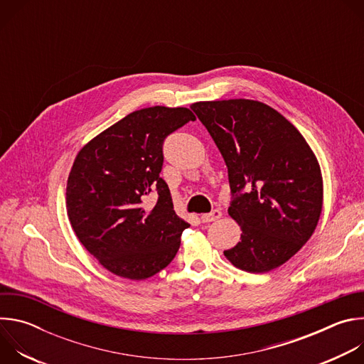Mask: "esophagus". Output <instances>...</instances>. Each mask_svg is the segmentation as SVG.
Here are the masks:
<instances>
[{
    "label": "esophagus",
    "instance_id": "34e87169",
    "mask_svg": "<svg viewBox=\"0 0 364 364\" xmlns=\"http://www.w3.org/2000/svg\"><path fill=\"white\" fill-rule=\"evenodd\" d=\"M222 218V212L220 210H212L210 213H204V215H201V222L203 223H210V222H215V220H218V219H220Z\"/></svg>",
    "mask_w": 364,
    "mask_h": 364
}]
</instances>
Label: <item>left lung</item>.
<instances>
[{"mask_svg":"<svg viewBox=\"0 0 364 364\" xmlns=\"http://www.w3.org/2000/svg\"><path fill=\"white\" fill-rule=\"evenodd\" d=\"M191 109L228 166L229 215L242 235L225 256L250 274L281 267L320 220L323 177L313 149L288 119L262 102H196Z\"/></svg>","mask_w":364,"mask_h":364,"instance_id":"1","label":"left lung"}]
</instances>
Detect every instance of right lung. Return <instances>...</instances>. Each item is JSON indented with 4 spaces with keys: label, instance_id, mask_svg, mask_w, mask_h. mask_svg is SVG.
<instances>
[{
    "label": "right lung",
    "instance_id": "add662e5",
    "mask_svg": "<svg viewBox=\"0 0 364 364\" xmlns=\"http://www.w3.org/2000/svg\"><path fill=\"white\" fill-rule=\"evenodd\" d=\"M194 114L187 108L135 111L89 141L76 155L66 187L70 225L109 272L146 279L164 269L190 225L174 212L163 170L164 139ZM149 193L156 204L141 203Z\"/></svg>",
    "mask_w": 364,
    "mask_h": 364
}]
</instances>
